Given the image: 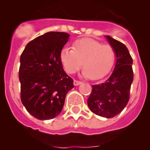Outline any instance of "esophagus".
<instances>
[{"mask_svg": "<svg viewBox=\"0 0 150 150\" xmlns=\"http://www.w3.org/2000/svg\"><path fill=\"white\" fill-rule=\"evenodd\" d=\"M81 83H82V82H81V81H76V80H74V81H73V84L75 85V86H78V85L81 84Z\"/></svg>", "mask_w": 150, "mask_h": 150, "instance_id": "34e87169", "label": "esophagus"}]
</instances>
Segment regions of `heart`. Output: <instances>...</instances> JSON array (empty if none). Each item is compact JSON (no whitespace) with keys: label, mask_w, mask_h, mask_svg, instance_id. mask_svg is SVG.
<instances>
[{"label":"heart","mask_w":150,"mask_h":150,"mask_svg":"<svg viewBox=\"0 0 150 150\" xmlns=\"http://www.w3.org/2000/svg\"><path fill=\"white\" fill-rule=\"evenodd\" d=\"M60 60L66 72L73 74L82 66L84 77L98 80L107 75L114 65L115 51L110 45L92 38H81L72 43V49L64 47Z\"/></svg>","instance_id":"1"}]
</instances>
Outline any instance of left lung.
Listing matches in <instances>:
<instances>
[{
  "label": "left lung",
  "instance_id": "left-lung-1",
  "mask_svg": "<svg viewBox=\"0 0 150 150\" xmlns=\"http://www.w3.org/2000/svg\"><path fill=\"white\" fill-rule=\"evenodd\" d=\"M106 38L115 51V67L105 82L92 86L87 103L92 112L110 118L118 115L128 104L134 72L133 59L127 47L110 36Z\"/></svg>",
  "mask_w": 150,
  "mask_h": 150
}]
</instances>
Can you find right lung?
Masks as SVG:
<instances>
[{
    "mask_svg": "<svg viewBox=\"0 0 150 150\" xmlns=\"http://www.w3.org/2000/svg\"><path fill=\"white\" fill-rule=\"evenodd\" d=\"M69 35L49 32L27 44L20 57L19 79L21 101L27 111L38 120L57 117L73 80L63 69L60 52Z\"/></svg>",
    "mask_w": 150,
    "mask_h": 150,
    "instance_id": "add662e5",
    "label": "right lung"
}]
</instances>
